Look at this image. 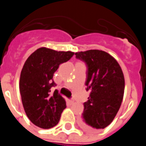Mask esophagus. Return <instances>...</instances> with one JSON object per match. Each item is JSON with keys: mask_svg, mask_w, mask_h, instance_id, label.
I'll use <instances>...</instances> for the list:
<instances>
[{"mask_svg": "<svg viewBox=\"0 0 146 146\" xmlns=\"http://www.w3.org/2000/svg\"><path fill=\"white\" fill-rule=\"evenodd\" d=\"M69 102H70V104H73V103H74V100L72 99V98H71V99H69Z\"/></svg>", "mask_w": 146, "mask_h": 146, "instance_id": "1", "label": "esophagus"}]
</instances>
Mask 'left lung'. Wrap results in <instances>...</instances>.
I'll list each match as a JSON object with an SVG mask.
<instances>
[{
  "mask_svg": "<svg viewBox=\"0 0 146 146\" xmlns=\"http://www.w3.org/2000/svg\"><path fill=\"white\" fill-rule=\"evenodd\" d=\"M75 54L88 68L85 85L90 95L84 103L83 125L88 129H103L112 123L122 103L125 82L121 67L104 51L89 50Z\"/></svg>",
  "mask_w": 146,
  "mask_h": 146,
  "instance_id": "8db88e82",
  "label": "left lung"
}]
</instances>
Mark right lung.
<instances>
[{
    "label": "right lung",
    "instance_id": "right-lung-1",
    "mask_svg": "<svg viewBox=\"0 0 146 146\" xmlns=\"http://www.w3.org/2000/svg\"><path fill=\"white\" fill-rule=\"evenodd\" d=\"M72 51L40 48L30 54L22 69L19 80L22 102L27 116L34 125L49 129L57 125L66 107L58 91L51 94L54 72L59 65L73 57Z\"/></svg>",
    "mask_w": 146,
    "mask_h": 146
}]
</instances>
